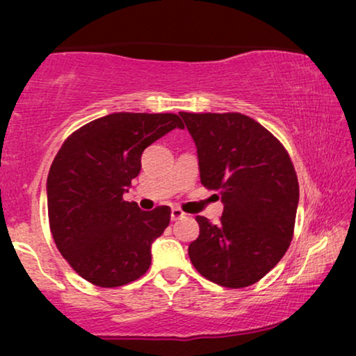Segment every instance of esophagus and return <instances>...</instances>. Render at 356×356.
<instances>
[{"label": "esophagus", "instance_id": "obj_1", "mask_svg": "<svg viewBox=\"0 0 356 356\" xmlns=\"http://www.w3.org/2000/svg\"><path fill=\"white\" fill-rule=\"evenodd\" d=\"M184 216H186V213H184L181 209H178V207L172 209V220H179V218H183Z\"/></svg>", "mask_w": 356, "mask_h": 356}]
</instances>
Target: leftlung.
<instances>
[{"mask_svg":"<svg viewBox=\"0 0 356 356\" xmlns=\"http://www.w3.org/2000/svg\"><path fill=\"white\" fill-rule=\"evenodd\" d=\"M197 147L204 188L218 191L220 222L197 216L199 236L188 248L202 277L245 289L274 269L289 250L300 199L286 149L250 116L179 111Z\"/></svg>","mask_w":356,"mask_h":356,"instance_id":"8db88e82","label":"left lung"}]
</instances>
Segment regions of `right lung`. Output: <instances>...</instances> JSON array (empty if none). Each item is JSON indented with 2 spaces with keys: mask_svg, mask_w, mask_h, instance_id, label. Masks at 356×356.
<instances>
[{
  "mask_svg": "<svg viewBox=\"0 0 356 356\" xmlns=\"http://www.w3.org/2000/svg\"><path fill=\"white\" fill-rule=\"evenodd\" d=\"M175 128V113H111L76 129L58 150L47 179L48 220L55 245L92 285L113 289L143 277L150 245L172 209L140 211L123 199L150 144Z\"/></svg>",
  "mask_w": 356,
  "mask_h": 356,
  "instance_id": "obj_1",
  "label": "right lung"
}]
</instances>
